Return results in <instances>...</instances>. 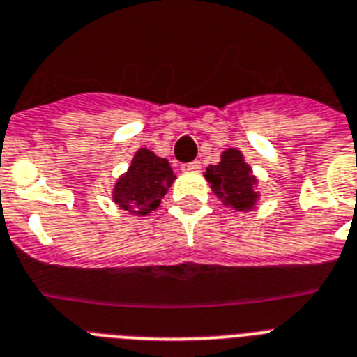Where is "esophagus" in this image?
Listing matches in <instances>:
<instances>
[{"label": "esophagus", "instance_id": "1", "mask_svg": "<svg viewBox=\"0 0 357 357\" xmlns=\"http://www.w3.org/2000/svg\"><path fill=\"white\" fill-rule=\"evenodd\" d=\"M202 169V163L199 161H190V163H185L181 165V170L188 172V170H199Z\"/></svg>", "mask_w": 357, "mask_h": 357}]
</instances>
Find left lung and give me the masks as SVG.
<instances>
[{"label": "left lung", "instance_id": "8db88e82", "mask_svg": "<svg viewBox=\"0 0 357 357\" xmlns=\"http://www.w3.org/2000/svg\"><path fill=\"white\" fill-rule=\"evenodd\" d=\"M205 178L211 181L212 190L221 197V202L238 211L252 208L259 196L254 192L256 178L252 176V169L245 163L241 152L236 149L225 151L220 165H211Z\"/></svg>", "mask_w": 357, "mask_h": 357}]
</instances>
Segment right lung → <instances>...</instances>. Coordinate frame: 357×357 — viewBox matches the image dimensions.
<instances>
[{
  "label": "right lung",
  "instance_id": "right-lung-1",
  "mask_svg": "<svg viewBox=\"0 0 357 357\" xmlns=\"http://www.w3.org/2000/svg\"><path fill=\"white\" fill-rule=\"evenodd\" d=\"M174 178L169 161L158 158L149 149H139L128 172L116 183L114 202L130 214L146 215L160 206Z\"/></svg>",
  "mask_w": 357,
  "mask_h": 357
}]
</instances>
